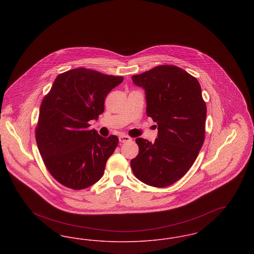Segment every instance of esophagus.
Segmentation results:
<instances>
[{
	"mask_svg": "<svg viewBox=\"0 0 254 254\" xmlns=\"http://www.w3.org/2000/svg\"><path fill=\"white\" fill-rule=\"evenodd\" d=\"M132 139L130 138V137H128V136H126V135H121L120 137H119V141L121 142V143H125V142H129V141H131Z\"/></svg>",
	"mask_w": 254,
	"mask_h": 254,
	"instance_id": "obj_1",
	"label": "esophagus"
}]
</instances>
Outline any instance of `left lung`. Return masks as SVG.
<instances>
[{"label":"left lung","mask_w":254,"mask_h":254,"mask_svg":"<svg viewBox=\"0 0 254 254\" xmlns=\"http://www.w3.org/2000/svg\"><path fill=\"white\" fill-rule=\"evenodd\" d=\"M145 89L146 115L158 125L155 142L137 138L139 153L130 161L137 179L165 188L181 179L193 165L205 140L206 107L201 85L175 65H159L133 75Z\"/></svg>","instance_id":"1"}]
</instances>
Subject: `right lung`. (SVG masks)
<instances>
[{
	"instance_id": "1",
	"label": "right lung",
	"mask_w": 254,
	"mask_h": 254,
	"mask_svg": "<svg viewBox=\"0 0 254 254\" xmlns=\"http://www.w3.org/2000/svg\"><path fill=\"white\" fill-rule=\"evenodd\" d=\"M124 78L85 67L59 74L41 104L35 129L43 161L55 180L75 190L104 175L107 161L117 147L115 135L100 136L90 120L104 112L106 97Z\"/></svg>"
}]
</instances>
